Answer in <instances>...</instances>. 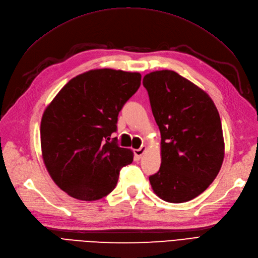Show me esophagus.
<instances>
[{
  "instance_id": "obj_1",
  "label": "esophagus",
  "mask_w": 258,
  "mask_h": 258,
  "mask_svg": "<svg viewBox=\"0 0 258 258\" xmlns=\"http://www.w3.org/2000/svg\"><path fill=\"white\" fill-rule=\"evenodd\" d=\"M145 151H146V147H145V146H141L140 148H138V150H135L136 157H137L138 159L141 158L142 155L145 153Z\"/></svg>"
}]
</instances>
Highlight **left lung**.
I'll return each instance as SVG.
<instances>
[{"mask_svg":"<svg viewBox=\"0 0 258 258\" xmlns=\"http://www.w3.org/2000/svg\"><path fill=\"white\" fill-rule=\"evenodd\" d=\"M143 86L161 135V166L150 176L162 200L182 204L204 192L224 159L220 114L208 93L174 71L146 74Z\"/></svg>","mask_w":258,"mask_h":258,"instance_id":"8db88e82","label":"left lung"}]
</instances>
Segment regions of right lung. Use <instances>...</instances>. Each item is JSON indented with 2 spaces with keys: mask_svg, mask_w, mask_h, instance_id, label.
Here are the masks:
<instances>
[{
  "mask_svg": "<svg viewBox=\"0 0 258 258\" xmlns=\"http://www.w3.org/2000/svg\"><path fill=\"white\" fill-rule=\"evenodd\" d=\"M141 85V74L91 70L70 81L46 108L41 146L53 182L70 196L92 201L105 197L134 153L110 137L118 114Z\"/></svg>",
  "mask_w": 258,
  "mask_h": 258,
  "instance_id": "obj_1",
  "label": "right lung"
}]
</instances>
